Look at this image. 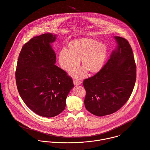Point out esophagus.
Masks as SVG:
<instances>
[{"instance_id": "1", "label": "esophagus", "mask_w": 150, "mask_h": 150, "mask_svg": "<svg viewBox=\"0 0 150 150\" xmlns=\"http://www.w3.org/2000/svg\"><path fill=\"white\" fill-rule=\"evenodd\" d=\"M81 83H82V82L81 81H79V80H78V79H74V85H80V84H81Z\"/></svg>"}]
</instances>
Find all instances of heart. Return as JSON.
Wrapping results in <instances>:
<instances>
[{"instance_id": "b5f03b06", "label": "heart", "mask_w": 150, "mask_h": 150, "mask_svg": "<svg viewBox=\"0 0 150 150\" xmlns=\"http://www.w3.org/2000/svg\"><path fill=\"white\" fill-rule=\"evenodd\" d=\"M69 51L62 49L59 55V62L63 69L71 71L82 61L83 68L74 71L71 75L76 78H83L87 71L97 73L105 63L108 49L107 46L90 38H81L72 40L69 45Z\"/></svg>"}]
</instances>
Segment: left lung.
Returning a JSON list of instances; mask_svg holds the SVG:
<instances>
[{
	"mask_svg": "<svg viewBox=\"0 0 150 150\" xmlns=\"http://www.w3.org/2000/svg\"><path fill=\"white\" fill-rule=\"evenodd\" d=\"M117 49L95 75L83 81L84 104L91 114L102 117L119 110L128 100L136 81V65L127 39L115 36Z\"/></svg>",
	"mask_w": 150,
	"mask_h": 150,
	"instance_id": "left-lung-1",
	"label": "left lung"
}]
</instances>
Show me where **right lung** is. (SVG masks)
Instances as JSON below:
<instances>
[{
    "label": "right lung",
    "mask_w": 150,
    "mask_h": 150,
    "mask_svg": "<svg viewBox=\"0 0 150 150\" xmlns=\"http://www.w3.org/2000/svg\"><path fill=\"white\" fill-rule=\"evenodd\" d=\"M52 33L35 36L19 54L15 72L18 92L25 104L36 114L47 118L61 113L74 82L67 73L55 65L56 54L51 43Z\"/></svg>",
    "instance_id": "add662e5"
}]
</instances>
